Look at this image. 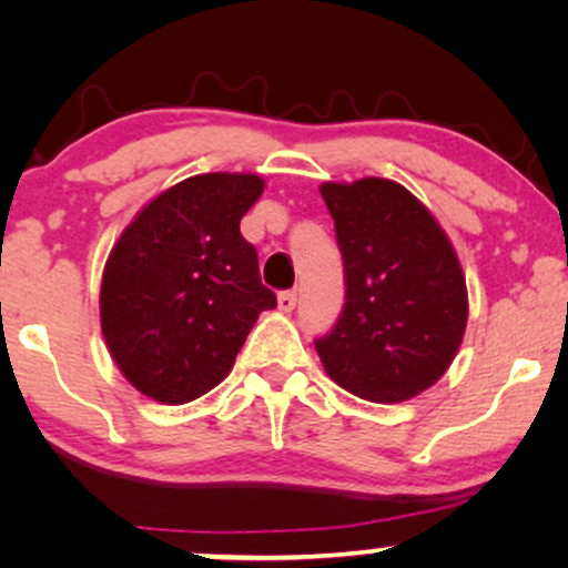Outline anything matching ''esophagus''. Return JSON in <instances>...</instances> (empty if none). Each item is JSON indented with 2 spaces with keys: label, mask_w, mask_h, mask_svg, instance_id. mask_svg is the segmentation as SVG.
<instances>
[{
  "label": "esophagus",
  "mask_w": 568,
  "mask_h": 568,
  "mask_svg": "<svg viewBox=\"0 0 568 568\" xmlns=\"http://www.w3.org/2000/svg\"><path fill=\"white\" fill-rule=\"evenodd\" d=\"M276 305L282 313H292V310L297 307V292H282L276 297Z\"/></svg>",
  "instance_id": "34e87169"
}]
</instances>
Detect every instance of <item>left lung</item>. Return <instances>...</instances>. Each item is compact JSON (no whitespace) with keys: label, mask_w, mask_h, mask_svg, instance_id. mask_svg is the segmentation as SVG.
Wrapping results in <instances>:
<instances>
[{"label":"left lung","mask_w":568,"mask_h":568,"mask_svg":"<svg viewBox=\"0 0 568 568\" xmlns=\"http://www.w3.org/2000/svg\"><path fill=\"white\" fill-rule=\"evenodd\" d=\"M344 253L346 305L315 341L325 375L356 398L403 403L445 375L468 325V286L447 232L400 183H323Z\"/></svg>","instance_id":"1"}]
</instances>
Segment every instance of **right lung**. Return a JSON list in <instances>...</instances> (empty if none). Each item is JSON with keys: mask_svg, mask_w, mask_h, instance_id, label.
Wrapping results in <instances>:
<instances>
[{"mask_svg": "<svg viewBox=\"0 0 568 568\" xmlns=\"http://www.w3.org/2000/svg\"><path fill=\"white\" fill-rule=\"evenodd\" d=\"M255 173H204L160 191L115 240L100 282V331L121 375L181 406L230 375L274 292L261 284L240 220L261 199Z\"/></svg>", "mask_w": 568, "mask_h": 568, "instance_id": "obj_1", "label": "right lung"}]
</instances>
